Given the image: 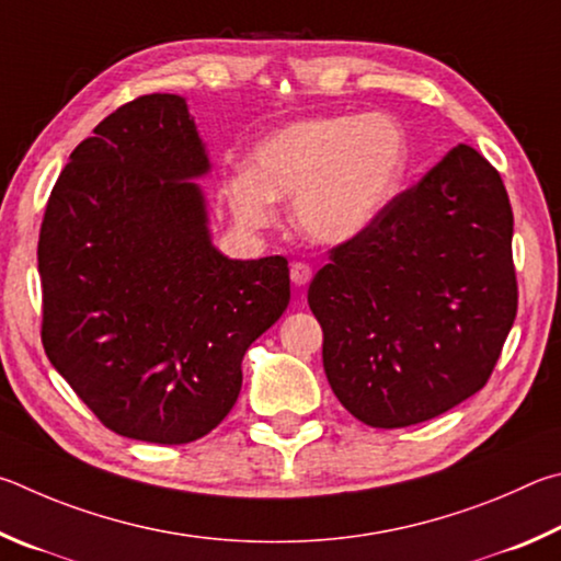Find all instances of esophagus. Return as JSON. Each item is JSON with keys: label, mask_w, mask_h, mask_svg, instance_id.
Returning <instances> with one entry per match:
<instances>
[{"label": "esophagus", "mask_w": 561, "mask_h": 561, "mask_svg": "<svg viewBox=\"0 0 561 561\" xmlns=\"http://www.w3.org/2000/svg\"><path fill=\"white\" fill-rule=\"evenodd\" d=\"M310 278H312V268H310L308 263H300L298 261V263L290 265V280L296 283L298 288H306L308 283H310Z\"/></svg>", "instance_id": "34e87169"}]
</instances>
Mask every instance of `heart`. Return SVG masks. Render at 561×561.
Segmentation results:
<instances>
[{
	"label": "heart",
	"mask_w": 561,
	"mask_h": 561,
	"mask_svg": "<svg viewBox=\"0 0 561 561\" xmlns=\"http://www.w3.org/2000/svg\"><path fill=\"white\" fill-rule=\"evenodd\" d=\"M407 164V133L387 113L306 117L265 135L249 170L226 176L224 196L236 221L253 229L268 224L273 199H293L306 239L340 245L379 219Z\"/></svg>",
	"instance_id": "1"
}]
</instances>
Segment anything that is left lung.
<instances>
[{
    "label": "left lung",
    "mask_w": 561,
    "mask_h": 561,
    "mask_svg": "<svg viewBox=\"0 0 561 561\" xmlns=\"http://www.w3.org/2000/svg\"><path fill=\"white\" fill-rule=\"evenodd\" d=\"M308 302L330 387L362 424H421L473 397L517 316L513 209L495 167L454 147L330 251Z\"/></svg>",
    "instance_id": "8db88e82"
}]
</instances>
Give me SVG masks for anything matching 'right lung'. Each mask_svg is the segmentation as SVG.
<instances>
[{"mask_svg":"<svg viewBox=\"0 0 561 561\" xmlns=\"http://www.w3.org/2000/svg\"><path fill=\"white\" fill-rule=\"evenodd\" d=\"M209 170L184 98L142 95L71 152L38 233L46 357L107 428L147 444L219 426L245 350L290 300L283 255L211 243L194 182Z\"/></svg>","mask_w":561,"mask_h":561,"instance_id":"add662e5","label":"right lung"}]
</instances>
